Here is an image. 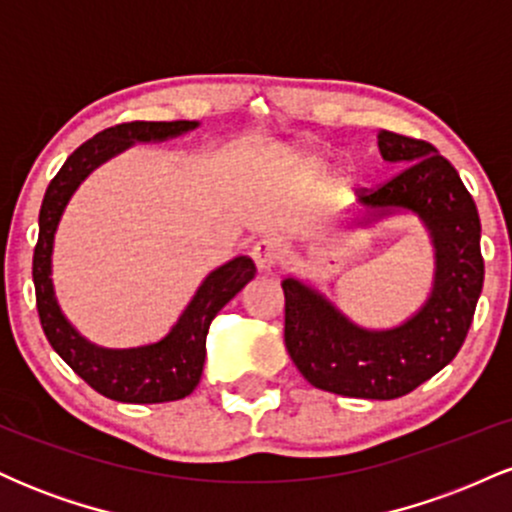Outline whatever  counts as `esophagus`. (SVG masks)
<instances>
[{
    "instance_id": "1",
    "label": "esophagus",
    "mask_w": 512,
    "mask_h": 512,
    "mask_svg": "<svg viewBox=\"0 0 512 512\" xmlns=\"http://www.w3.org/2000/svg\"><path fill=\"white\" fill-rule=\"evenodd\" d=\"M284 255H286L284 243H281L276 236H264L257 240L255 248H252V260H255L260 272H272L276 264L284 262Z\"/></svg>"
}]
</instances>
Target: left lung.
Returning a JSON list of instances; mask_svg holds the SVG:
<instances>
[{
	"mask_svg": "<svg viewBox=\"0 0 512 512\" xmlns=\"http://www.w3.org/2000/svg\"><path fill=\"white\" fill-rule=\"evenodd\" d=\"M380 154L402 170L373 192H358V226L397 211L419 216L436 250V274L426 303L402 325L368 330L325 293L289 276L284 342L301 375L317 390L342 397L395 399L409 395L457 356L472 325L481 286V223L477 204L457 170L428 142L380 129Z\"/></svg>",
	"mask_w": 512,
	"mask_h": 512,
	"instance_id": "left-lung-1",
	"label": "left lung"
}]
</instances>
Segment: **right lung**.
Returning <instances> with one entry per match:
<instances>
[{
    "label": "right lung",
    "mask_w": 512,
    "mask_h": 512,
    "mask_svg": "<svg viewBox=\"0 0 512 512\" xmlns=\"http://www.w3.org/2000/svg\"><path fill=\"white\" fill-rule=\"evenodd\" d=\"M197 127L199 122L175 120L125 122L103 129L64 161L60 173L45 190L38 219V245L33 252V284L40 325L62 361L93 390L115 402L158 404L190 395L202 378L211 320L255 276V262L240 255L214 269L161 342L134 349H105L74 330L55 298L50 274L57 226L76 187L101 163L137 142H166Z\"/></svg>",
    "instance_id": "1"
}]
</instances>
